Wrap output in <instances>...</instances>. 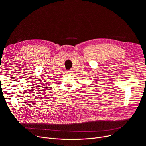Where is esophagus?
<instances>
[{
	"mask_svg": "<svg viewBox=\"0 0 146 146\" xmlns=\"http://www.w3.org/2000/svg\"><path fill=\"white\" fill-rule=\"evenodd\" d=\"M67 73H70V71H67Z\"/></svg>",
	"mask_w": 146,
	"mask_h": 146,
	"instance_id": "obj_1",
	"label": "esophagus"
}]
</instances>
